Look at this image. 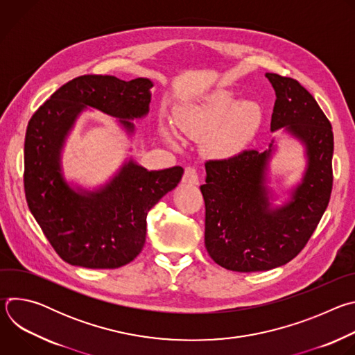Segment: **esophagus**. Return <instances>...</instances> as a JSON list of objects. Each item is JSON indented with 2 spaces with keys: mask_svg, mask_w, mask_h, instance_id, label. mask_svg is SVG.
Here are the masks:
<instances>
[{
  "mask_svg": "<svg viewBox=\"0 0 355 355\" xmlns=\"http://www.w3.org/2000/svg\"><path fill=\"white\" fill-rule=\"evenodd\" d=\"M182 182L188 184V185H198L199 184V177H198V171L195 167L188 166L184 171L182 175Z\"/></svg>",
  "mask_w": 355,
  "mask_h": 355,
  "instance_id": "esophagus-1",
  "label": "esophagus"
}]
</instances>
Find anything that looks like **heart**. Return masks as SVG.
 <instances>
[{"mask_svg":"<svg viewBox=\"0 0 355 355\" xmlns=\"http://www.w3.org/2000/svg\"><path fill=\"white\" fill-rule=\"evenodd\" d=\"M261 119L260 107L252 101H239L227 89H218L189 105L174 118L177 129L189 137L212 133L208 148L216 157H232L254 135Z\"/></svg>","mask_w":355,"mask_h":355,"instance_id":"obj_1","label":"heart"}]
</instances>
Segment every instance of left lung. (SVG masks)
<instances>
[{
  "mask_svg": "<svg viewBox=\"0 0 355 355\" xmlns=\"http://www.w3.org/2000/svg\"><path fill=\"white\" fill-rule=\"evenodd\" d=\"M275 89L271 130L285 128L306 147L308 167L292 199L271 209L266 188L267 151L205 163V247L220 267L237 272L266 271L295 259L318 227L333 188L331 123L313 95L296 80L267 73Z\"/></svg>",
  "mask_w": 355,
  "mask_h": 355,
  "instance_id": "obj_1",
  "label": "left lung"
}]
</instances>
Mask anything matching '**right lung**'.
Listing matches in <instances>:
<instances>
[{"instance_id":"obj_1","label":"right lung","mask_w":355,"mask_h":355,"mask_svg":"<svg viewBox=\"0 0 355 355\" xmlns=\"http://www.w3.org/2000/svg\"><path fill=\"white\" fill-rule=\"evenodd\" d=\"M148 78L80 76L62 85L33 114L25 136L24 187L31 214L58 254L85 268H119L133 261L146 241V216L180 182V166L147 171L135 162L101 189L77 192L63 178L60 153L66 136L85 107L130 119L148 112Z\"/></svg>"}]
</instances>
